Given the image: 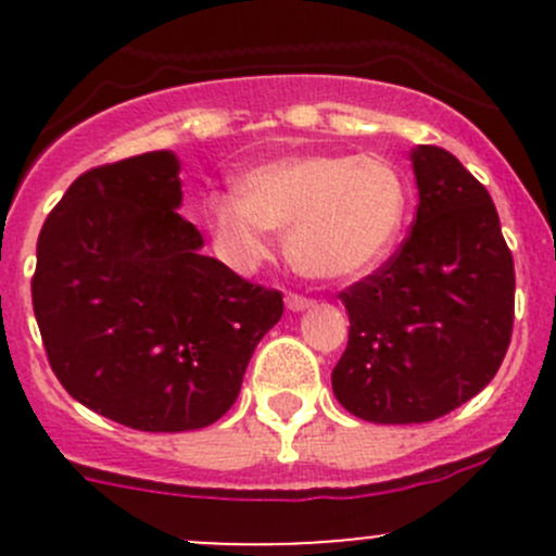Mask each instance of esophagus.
Returning a JSON list of instances; mask_svg holds the SVG:
<instances>
[{
    "label": "esophagus",
    "instance_id": "obj_1",
    "mask_svg": "<svg viewBox=\"0 0 556 556\" xmlns=\"http://www.w3.org/2000/svg\"><path fill=\"white\" fill-rule=\"evenodd\" d=\"M285 306H288L290 312H306V309H312L314 301H312V299H304V295L290 293L288 299H285Z\"/></svg>",
    "mask_w": 556,
    "mask_h": 556
}]
</instances>
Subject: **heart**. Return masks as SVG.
Returning a JSON list of instances; mask_svg holds the SVG:
<instances>
[{
	"label": "heart",
	"instance_id": "heart-1",
	"mask_svg": "<svg viewBox=\"0 0 556 556\" xmlns=\"http://www.w3.org/2000/svg\"><path fill=\"white\" fill-rule=\"evenodd\" d=\"M239 193H212L204 223L231 266L252 268L288 231V255L319 279L382 266L408 215V182L382 155L304 153L252 166Z\"/></svg>",
	"mask_w": 556,
	"mask_h": 556
}]
</instances>
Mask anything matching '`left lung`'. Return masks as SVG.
Returning a JSON list of instances; mask_svg holds the SVG:
<instances>
[{"label": "left lung", "mask_w": 556, "mask_h": 556, "mask_svg": "<svg viewBox=\"0 0 556 556\" xmlns=\"http://www.w3.org/2000/svg\"><path fill=\"white\" fill-rule=\"evenodd\" d=\"M419 206L401 250L341 293L350 341L333 395L377 425L433 422L484 390L514 328V257L484 185L435 144L412 150Z\"/></svg>", "instance_id": "1"}]
</instances>
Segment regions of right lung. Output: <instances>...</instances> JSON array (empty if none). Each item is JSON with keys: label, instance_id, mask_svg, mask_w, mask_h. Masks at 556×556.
<instances>
[{"label": "right lung", "instance_id": "1", "mask_svg": "<svg viewBox=\"0 0 556 556\" xmlns=\"http://www.w3.org/2000/svg\"><path fill=\"white\" fill-rule=\"evenodd\" d=\"M172 150L75 179L45 220L31 279L53 374L75 401L148 433L217 422L242 390L282 293L252 285L179 217Z\"/></svg>", "mask_w": 556, "mask_h": 556}]
</instances>
